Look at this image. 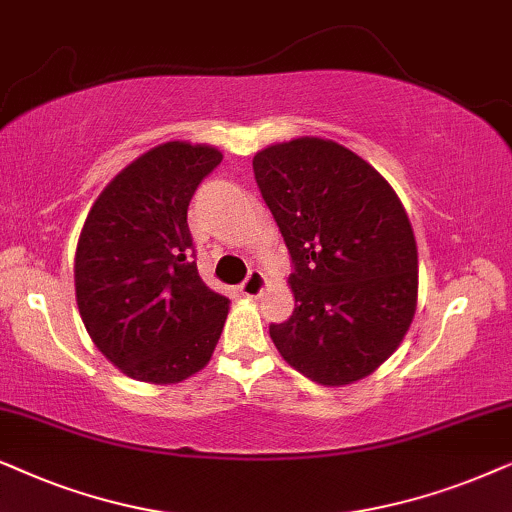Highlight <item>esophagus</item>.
Segmentation results:
<instances>
[{"label":"esophagus","instance_id":"34e87169","mask_svg":"<svg viewBox=\"0 0 512 512\" xmlns=\"http://www.w3.org/2000/svg\"><path fill=\"white\" fill-rule=\"evenodd\" d=\"M264 285H267V278H264L262 271H250L248 278L238 288H241L245 297H257L264 290Z\"/></svg>","mask_w":512,"mask_h":512}]
</instances>
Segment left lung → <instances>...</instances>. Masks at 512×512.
<instances>
[{"instance_id": "obj_1", "label": "left lung", "mask_w": 512, "mask_h": 512, "mask_svg": "<svg viewBox=\"0 0 512 512\" xmlns=\"http://www.w3.org/2000/svg\"><path fill=\"white\" fill-rule=\"evenodd\" d=\"M252 170L295 267V311L269 327L278 353L323 386L367 377L398 349L417 309V241L403 203L332 140L271 145Z\"/></svg>"}]
</instances>
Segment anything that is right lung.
<instances>
[{"label": "right lung", "mask_w": 512, "mask_h": 512, "mask_svg": "<svg viewBox=\"0 0 512 512\" xmlns=\"http://www.w3.org/2000/svg\"><path fill=\"white\" fill-rule=\"evenodd\" d=\"M222 154L166 142L102 189L81 229L74 288L88 335L109 363L149 384L206 367L229 299L201 281L187 208Z\"/></svg>", "instance_id": "right-lung-1"}]
</instances>
